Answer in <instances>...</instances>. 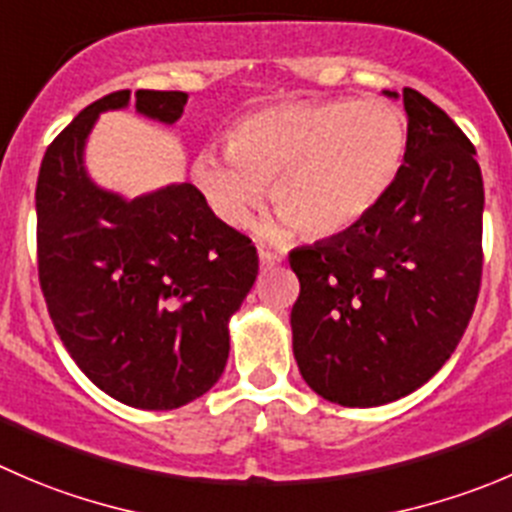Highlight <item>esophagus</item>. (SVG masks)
<instances>
[{
	"label": "esophagus",
	"instance_id": "esophagus-1",
	"mask_svg": "<svg viewBox=\"0 0 512 512\" xmlns=\"http://www.w3.org/2000/svg\"><path fill=\"white\" fill-rule=\"evenodd\" d=\"M257 257H260L262 270H272V267H277L282 262V255H277V252H270V250H260L257 252Z\"/></svg>",
	"mask_w": 512,
	"mask_h": 512
}]
</instances>
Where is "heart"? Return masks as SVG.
<instances>
[{
	"label": "heart",
	"mask_w": 512,
	"mask_h": 512,
	"mask_svg": "<svg viewBox=\"0 0 512 512\" xmlns=\"http://www.w3.org/2000/svg\"><path fill=\"white\" fill-rule=\"evenodd\" d=\"M408 147V122L393 102L302 99L245 114L227 150H202L192 182L220 222L245 227L270 185L280 212L267 235L330 237L365 220L393 187Z\"/></svg>",
	"instance_id": "b5f03b06"
}]
</instances>
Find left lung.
<instances>
[{
	"label": "left lung",
	"instance_id": "left-lung-1",
	"mask_svg": "<svg viewBox=\"0 0 512 512\" xmlns=\"http://www.w3.org/2000/svg\"><path fill=\"white\" fill-rule=\"evenodd\" d=\"M405 160L350 230L290 252L300 280L292 352L302 380L342 408H377L430 380L458 347L483 270V175L458 124L415 89Z\"/></svg>",
	"mask_w": 512,
	"mask_h": 512
}]
</instances>
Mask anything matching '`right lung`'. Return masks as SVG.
<instances>
[{
  "label": "right lung",
  "instance_id": "add662e5",
  "mask_svg": "<svg viewBox=\"0 0 512 512\" xmlns=\"http://www.w3.org/2000/svg\"><path fill=\"white\" fill-rule=\"evenodd\" d=\"M130 99L142 117L175 124L187 92L107 94L49 145L37 180L39 282L54 330L99 390L130 408L175 410L220 380L257 252L190 182L127 197L92 180L94 124Z\"/></svg>",
  "mask_w": 512,
  "mask_h": 512
}]
</instances>
